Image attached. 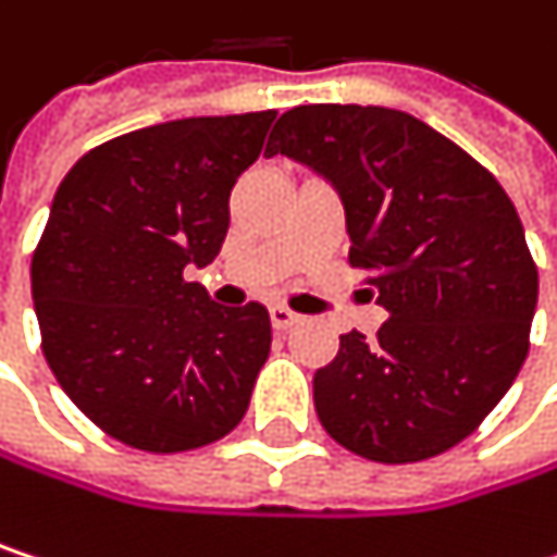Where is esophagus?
I'll return each mask as SVG.
<instances>
[{
  "mask_svg": "<svg viewBox=\"0 0 557 557\" xmlns=\"http://www.w3.org/2000/svg\"><path fill=\"white\" fill-rule=\"evenodd\" d=\"M302 315L299 312H293V309H286V306H271V322H274V329H289V325H296Z\"/></svg>",
  "mask_w": 557,
  "mask_h": 557,
  "instance_id": "1",
  "label": "esophagus"
}]
</instances>
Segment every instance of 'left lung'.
Returning a JSON list of instances; mask_svg holds the SVG:
<instances>
[{
    "label": "left lung",
    "mask_w": 557,
    "mask_h": 557,
    "mask_svg": "<svg viewBox=\"0 0 557 557\" xmlns=\"http://www.w3.org/2000/svg\"><path fill=\"white\" fill-rule=\"evenodd\" d=\"M268 158L325 176L345 206L348 264L387 322L342 335L312 377L315 412L348 451L409 465L468 438L529 355L539 271L497 176L425 122L384 106H296Z\"/></svg>",
    "instance_id": "obj_1"
}]
</instances>
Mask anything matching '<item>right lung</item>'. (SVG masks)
Listing matches in <instances>:
<instances>
[{
    "instance_id": "right-lung-1",
    "label": "right lung",
    "mask_w": 557,
    "mask_h": 557,
    "mask_svg": "<svg viewBox=\"0 0 557 557\" xmlns=\"http://www.w3.org/2000/svg\"><path fill=\"white\" fill-rule=\"evenodd\" d=\"M274 109L176 119L83 154L32 258L41 348L106 435L173 455L228 435L271 355L261 302L219 306L186 268L215 261L228 193Z\"/></svg>"
}]
</instances>
